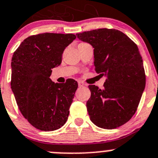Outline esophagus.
I'll use <instances>...</instances> for the list:
<instances>
[{"mask_svg": "<svg viewBox=\"0 0 158 158\" xmlns=\"http://www.w3.org/2000/svg\"><path fill=\"white\" fill-rule=\"evenodd\" d=\"M78 84H79V87H83L85 85V84L83 82H82V81H79V82H78Z\"/></svg>", "mask_w": 158, "mask_h": 158, "instance_id": "esophagus-1", "label": "esophagus"}]
</instances>
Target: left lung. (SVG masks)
Instances as JSON below:
<instances>
[{
  "label": "left lung",
  "mask_w": 158,
  "mask_h": 158,
  "mask_svg": "<svg viewBox=\"0 0 158 158\" xmlns=\"http://www.w3.org/2000/svg\"><path fill=\"white\" fill-rule=\"evenodd\" d=\"M76 36L94 47L95 72L107 76L102 89L89 86L91 97L86 107L90 120L99 128H118L135 114L145 87V72L138 47L115 29L92 30Z\"/></svg>",
  "instance_id": "obj_1"
}]
</instances>
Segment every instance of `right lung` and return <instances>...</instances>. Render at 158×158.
Instances as JSON below:
<instances>
[{
    "label": "right lung",
    "instance_id": "right-lung-1",
    "mask_svg": "<svg viewBox=\"0 0 158 158\" xmlns=\"http://www.w3.org/2000/svg\"><path fill=\"white\" fill-rule=\"evenodd\" d=\"M76 38L68 33H44L28 36L11 60L10 85L23 117L40 131H54L67 121L78 88L76 80L54 83L52 68L61 64L65 48Z\"/></svg>",
    "mask_w": 158,
    "mask_h": 158
}]
</instances>
